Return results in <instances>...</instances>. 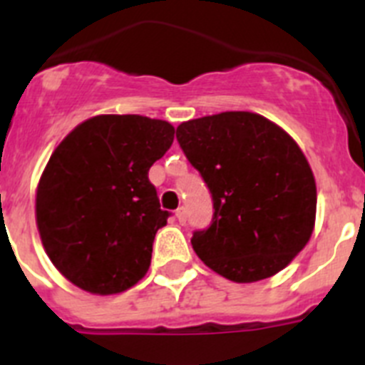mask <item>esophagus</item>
<instances>
[{"label":"esophagus","mask_w":365,"mask_h":365,"mask_svg":"<svg viewBox=\"0 0 365 365\" xmlns=\"http://www.w3.org/2000/svg\"><path fill=\"white\" fill-rule=\"evenodd\" d=\"M175 219H177V221H179V225H185V222H186L185 208H179V210L175 212Z\"/></svg>","instance_id":"esophagus-1"}]
</instances>
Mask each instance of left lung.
Returning <instances> with one entry per match:
<instances>
[{"mask_svg":"<svg viewBox=\"0 0 365 365\" xmlns=\"http://www.w3.org/2000/svg\"><path fill=\"white\" fill-rule=\"evenodd\" d=\"M177 140L214 199L210 228L192 237L199 259L235 283L285 269L316 221V180L294 138L257 113L225 111L182 122Z\"/></svg>","mask_w":365,"mask_h":365,"instance_id":"obj_1","label":"left lung"}]
</instances>
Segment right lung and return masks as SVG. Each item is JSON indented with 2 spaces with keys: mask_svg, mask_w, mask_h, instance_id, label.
Instances as JSON below:
<instances>
[{
  "mask_svg": "<svg viewBox=\"0 0 365 365\" xmlns=\"http://www.w3.org/2000/svg\"><path fill=\"white\" fill-rule=\"evenodd\" d=\"M170 122L96 115L54 148L36 188V227L58 272L91 294H118L146 276L168 222L151 164L173 143Z\"/></svg>",
  "mask_w": 365,
  "mask_h": 365,
  "instance_id": "add662e5",
  "label": "right lung"
}]
</instances>
